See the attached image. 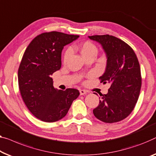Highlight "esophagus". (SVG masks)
<instances>
[{
	"instance_id": "1",
	"label": "esophagus",
	"mask_w": 156,
	"mask_h": 156,
	"mask_svg": "<svg viewBox=\"0 0 156 156\" xmlns=\"http://www.w3.org/2000/svg\"><path fill=\"white\" fill-rule=\"evenodd\" d=\"M87 93V91H85L84 90H80V95H84Z\"/></svg>"
}]
</instances>
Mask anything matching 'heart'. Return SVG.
Returning a JSON list of instances; mask_svg holds the SVG:
<instances>
[{
    "mask_svg": "<svg viewBox=\"0 0 156 156\" xmlns=\"http://www.w3.org/2000/svg\"><path fill=\"white\" fill-rule=\"evenodd\" d=\"M74 48L77 49V50L80 52L83 57L86 59L87 58L90 57H96L97 53H98V48L97 46L92 43L90 41H85L79 44L78 45H76ZM70 55V50H66L65 51L64 55V62H66L68 59Z\"/></svg>",
    "mask_w": 156,
    "mask_h": 156,
    "instance_id": "obj_1",
    "label": "heart"
}]
</instances>
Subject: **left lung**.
Returning <instances> with one entry per match:
<instances>
[{
  "instance_id": "8db88e82",
  "label": "left lung",
  "mask_w": 156,
  "mask_h": 156,
  "mask_svg": "<svg viewBox=\"0 0 156 156\" xmlns=\"http://www.w3.org/2000/svg\"><path fill=\"white\" fill-rule=\"evenodd\" d=\"M88 37L99 42L105 51L107 64L99 79L111 84L107 94H100L99 104L93 113L102 122H119L132 113L140 94L141 76L138 59L128 44L115 36L106 34Z\"/></svg>"
}]
</instances>
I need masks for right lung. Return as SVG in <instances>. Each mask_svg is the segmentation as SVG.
Returning <instances> with one entry per match:
<instances>
[{
	"label": "right lung",
	"instance_id": "right-lung-1",
	"mask_svg": "<svg viewBox=\"0 0 156 156\" xmlns=\"http://www.w3.org/2000/svg\"><path fill=\"white\" fill-rule=\"evenodd\" d=\"M78 37L45 32L34 38L24 53L18 69L19 88L28 109L42 121L52 122L63 118L80 94L73 88L55 89L51 78L61 68L64 46Z\"/></svg>",
	"mask_w": 156,
	"mask_h": 156
}]
</instances>
